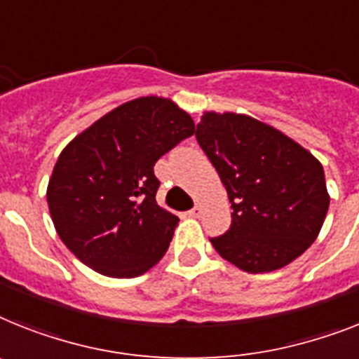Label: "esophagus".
Returning a JSON list of instances; mask_svg holds the SVG:
<instances>
[{"label": "esophagus", "instance_id": "34e87169", "mask_svg": "<svg viewBox=\"0 0 359 359\" xmlns=\"http://www.w3.org/2000/svg\"><path fill=\"white\" fill-rule=\"evenodd\" d=\"M201 212H203V207H201V205H194L191 209V211H189V215H191L192 218H200Z\"/></svg>", "mask_w": 359, "mask_h": 359}]
</instances>
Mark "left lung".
Returning <instances> with one entry per match:
<instances>
[{
    "instance_id": "left-lung-1",
    "label": "left lung",
    "mask_w": 359,
    "mask_h": 359,
    "mask_svg": "<svg viewBox=\"0 0 359 359\" xmlns=\"http://www.w3.org/2000/svg\"><path fill=\"white\" fill-rule=\"evenodd\" d=\"M196 139L233 207L229 231L211 238L222 259L268 273L301 257L330 203L319 159L280 130L233 111H203Z\"/></svg>"
}]
</instances>
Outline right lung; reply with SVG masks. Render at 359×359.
<instances>
[{"label": "right lung", "mask_w": 359, "mask_h": 359, "mask_svg": "<svg viewBox=\"0 0 359 359\" xmlns=\"http://www.w3.org/2000/svg\"><path fill=\"white\" fill-rule=\"evenodd\" d=\"M192 133L185 109L150 95L117 106L66 144L49 177L47 205L80 262L132 279L163 259L180 218L156 201L154 165Z\"/></svg>", "instance_id": "add662e5"}]
</instances>
